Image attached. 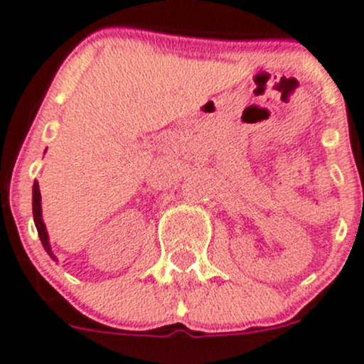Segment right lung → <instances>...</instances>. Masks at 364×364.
Segmentation results:
<instances>
[{"label":"right lung","mask_w":364,"mask_h":364,"mask_svg":"<svg viewBox=\"0 0 364 364\" xmlns=\"http://www.w3.org/2000/svg\"><path fill=\"white\" fill-rule=\"evenodd\" d=\"M32 206H33V223H36L37 233L41 237V242H43L44 250L48 251L50 257H53L52 250H50L48 242V233H46V226L43 223V217H41V192H39V183H33V196H32Z\"/></svg>","instance_id":"1"}]
</instances>
